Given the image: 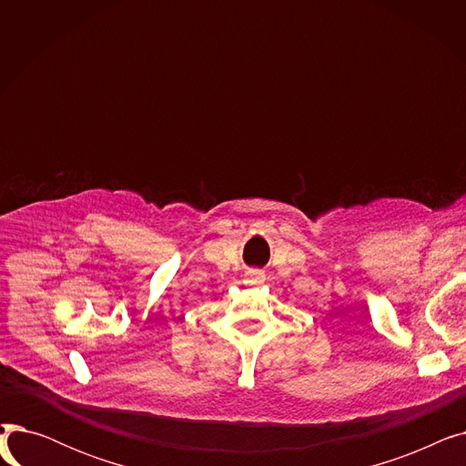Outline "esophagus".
Listing matches in <instances>:
<instances>
[{"label":"esophagus","instance_id":"1","mask_svg":"<svg viewBox=\"0 0 466 466\" xmlns=\"http://www.w3.org/2000/svg\"><path fill=\"white\" fill-rule=\"evenodd\" d=\"M246 278H248V283H249V285H260V283L264 281V272H260V270H249V272L246 274Z\"/></svg>","mask_w":466,"mask_h":466}]
</instances>
